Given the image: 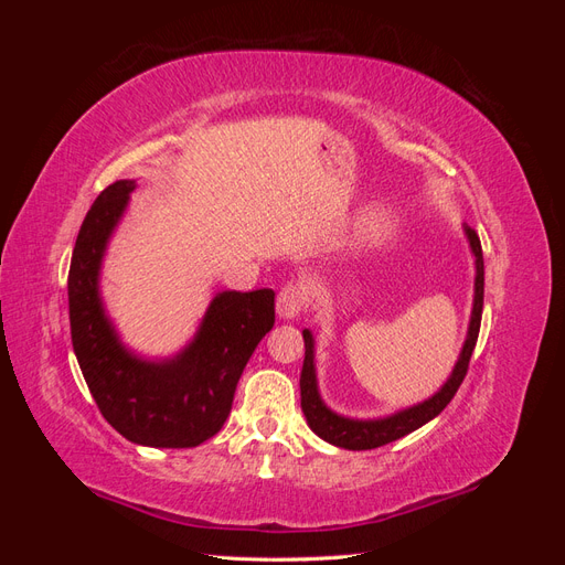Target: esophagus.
<instances>
[{"label": "esophagus", "instance_id": "1", "mask_svg": "<svg viewBox=\"0 0 565 565\" xmlns=\"http://www.w3.org/2000/svg\"><path fill=\"white\" fill-rule=\"evenodd\" d=\"M306 306V287L301 280H289L278 295V316L280 318H297Z\"/></svg>", "mask_w": 565, "mask_h": 565}]
</instances>
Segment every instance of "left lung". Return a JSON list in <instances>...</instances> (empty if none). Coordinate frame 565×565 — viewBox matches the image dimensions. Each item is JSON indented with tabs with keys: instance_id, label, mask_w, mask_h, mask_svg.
Masks as SVG:
<instances>
[{
	"instance_id": "1",
	"label": "left lung",
	"mask_w": 565,
	"mask_h": 565,
	"mask_svg": "<svg viewBox=\"0 0 565 565\" xmlns=\"http://www.w3.org/2000/svg\"><path fill=\"white\" fill-rule=\"evenodd\" d=\"M471 249L476 254V297H473V313H471V324H469V337L465 341V349H461L459 361L450 374V380L446 382L434 398L424 401L422 405H415L409 409H403L398 415H391L386 419H347L334 415L332 409L324 407V403L318 396V386H316V367H313V337L309 330H303V367H301V409L306 415V422H309L311 429L322 438L332 443V446L347 448V450H372V448H382L386 443L398 440L407 434H413L419 426H424L436 415H440L446 405L455 398V393L459 384L465 382L471 353L478 339V330H481V316H483V249L481 241L473 228H467Z\"/></svg>"
}]
</instances>
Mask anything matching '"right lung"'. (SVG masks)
Instances as JSON below:
<instances>
[{
  "instance_id": "1",
  "label": "right lung",
  "mask_w": 565,
  "mask_h": 565,
  "mask_svg": "<svg viewBox=\"0 0 565 565\" xmlns=\"http://www.w3.org/2000/svg\"><path fill=\"white\" fill-rule=\"evenodd\" d=\"M134 181H115L82 221L67 273L71 334L100 415L127 440L150 448H195L221 431L237 380L276 322V292H221L195 341L174 361L146 363L119 344L98 299V266Z\"/></svg>"
}]
</instances>
